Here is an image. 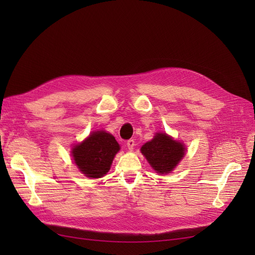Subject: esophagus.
<instances>
[{"mask_svg":"<svg viewBox=\"0 0 255 255\" xmlns=\"http://www.w3.org/2000/svg\"><path fill=\"white\" fill-rule=\"evenodd\" d=\"M127 145H128V150H133L134 146H135V141H134V139H128V140L127 141Z\"/></svg>","mask_w":255,"mask_h":255,"instance_id":"obj_1","label":"esophagus"}]
</instances>
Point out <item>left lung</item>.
I'll return each instance as SVG.
<instances>
[{"label": "left lung", "instance_id": "left-lung-1", "mask_svg": "<svg viewBox=\"0 0 255 255\" xmlns=\"http://www.w3.org/2000/svg\"><path fill=\"white\" fill-rule=\"evenodd\" d=\"M141 153L154 170L165 174L179 164L185 154V146L167 134L157 133L151 141L141 146Z\"/></svg>", "mask_w": 255, "mask_h": 255}]
</instances>
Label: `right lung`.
I'll return each mask as SVG.
<instances>
[{"label":"right lung","mask_w":255,"mask_h":255,"mask_svg":"<svg viewBox=\"0 0 255 255\" xmlns=\"http://www.w3.org/2000/svg\"><path fill=\"white\" fill-rule=\"evenodd\" d=\"M119 149L120 146L113 135L104 130H97L74 146L72 156L84 174L97 179L109 172Z\"/></svg>","instance_id":"1"}]
</instances>
